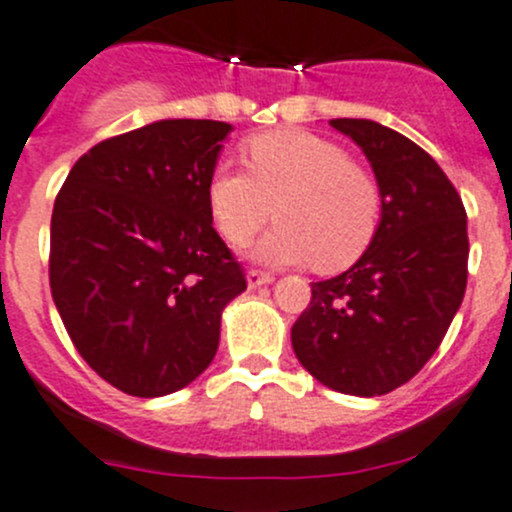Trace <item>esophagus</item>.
<instances>
[{
	"label": "esophagus",
	"mask_w": 512,
	"mask_h": 512,
	"mask_svg": "<svg viewBox=\"0 0 512 512\" xmlns=\"http://www.w3.org/2000/svg\"><path fill=\"white\" fill-rule=\"evenodd\" d=\"M275 280L272 275H267V272H260V270H250L247 272V287L250 289H257L262 285H270V282Z\"/></svg>",
	"instance_id": "1"
}]
</instances>
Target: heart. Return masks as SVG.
Wrapping results in <instances>:
<instances>
[{
    "label": "heart",
    "mask_w": 512,
    "mask_h": 512,
    "mask_svg": "<svg viewBox=\"0 0 512 512\" xmlns=\"http://www.w3.org/2000/svg\"><path fill=\"white\" fill-rule=\"evenodd\" d=\"M247 173L218 165L205 185L210 215L230 245H245L275 218L280 225L250 250L272 267H352L381 223L379 183L347 151L309 131H272L242 148Z\"/></svg>",
    "instance_id": "1"
}]
</instances>
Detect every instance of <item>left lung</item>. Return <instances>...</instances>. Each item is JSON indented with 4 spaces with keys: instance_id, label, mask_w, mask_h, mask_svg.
<instances>
[{
    "instance_id": "1",
    "label": "left lung",
    "mask_w": 512,
    "mask_h": 512,
    "mask_svg": "<svg viewBox=\"0 0 512 512\" xmlns=\"http://www.w3.org/2000/svg\"><path fill=\"white\" fill-rule=\"evenodd\" d=\"M369 160L381 223L342 275L312 282L292 327L299 364L334 391L381 396L423 369L466 294L468 223L438 163L399 131L369 118H334Z\"/></svg>"
}]
</instances>
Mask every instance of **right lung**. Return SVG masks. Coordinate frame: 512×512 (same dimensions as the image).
I'll return each mask as SVG.
<instances>
[{
    "label": "right lung",
    "mask_w": 512,
    "mask_h": 512,
    "mask_svg": "<svg viewBox=\"0 0 512 512\" xmlns=\"http://www.w3.org/2000/svg\"><path fill=\"white\" fill-rule=\"evenodd\" d=\"M232 126L165 118L76 160L51 215V297L71 342L123 394L198 379L223 309L247 289L205 185Z\"/></svg>",
    "instance_id": "1"
}]
</instances>
